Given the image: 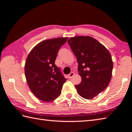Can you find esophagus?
Masks as SVG:
<instances>
[{
	"label": "esophagus",
	"instance_id": "1",
	"mask_svg": "<svg viewBox=\"0 0 132 132\" xmlns=\"http://www.w3.org/2000/svg\"><path fill=\"white\" fill-rule=\"evenodd\" d=\"M74 75V72H71L70 74H69L68 77H69V79H71V78H72V77H73Z\"/></svg>",
	"mask_w": 132,
	"mask_h": 132
}]
</instances>
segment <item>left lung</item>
I'll use <instances>...</instances> for the list:
<instances>
[{"mask_svg": "<svg viewBox=\"0 0 132 132\" xmlns=\"http://www.w3.org/2000/svg\"><path fill=\"white\" fill-rule=\"evenodd\" d=\"M68 44L76 56L78 71L82 78L75 85L81 97L92 99L107 87L110 82L113 63L108 50L90 36L69 38Z\"/></svg>", "mask_w": 132, "mask_h": 132, "instance_id": "8db88e82", "label": "left lung"}]
</instances>
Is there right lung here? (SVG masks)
Segmentation results:
<instances>
[{
  "instance_id": "right-lung-1",
  "label": "right lung",
  "mask_w": 132,
  "mask_h": 132,
  "mask_svg": "<svg viewBox=\"0 0 132 132\" xmlns=\"http://www.w3.org/2000/svg\"><path fill=\"white\" fill-rule=\"evenodd\" d=\"M68 37L44 40L36 45L28 55L24 66L29 87L39 100L49 102L56 99L66 81L55 64L58 50Z\"/></svg>"
}]
</instances>
